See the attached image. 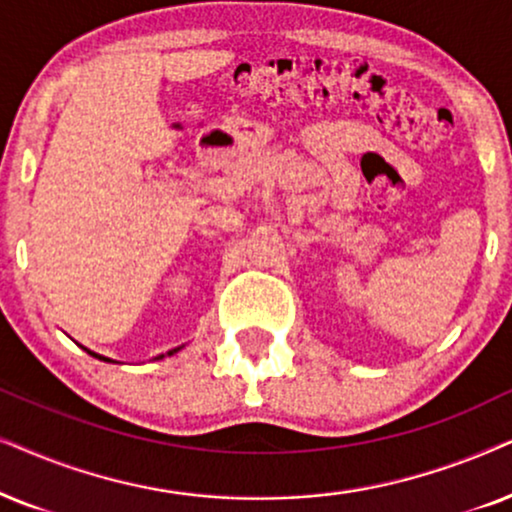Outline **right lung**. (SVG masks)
Returning a JSON list of instances; mask_svg holds the SVG:
<instances>
[{
	"label": "right lung",
	"instance_id": "obj_1",
	"mask_svg": "<svg viewBox=\"0 0 512 512\" xmlns=\"http://www.w3.org/2000/svg\"><path fill=\"white\" fill-rule=\"evenodd\" d=\"M86 351H88V349H86ZM177 351H180V346H177V349H173V351H168V356H173V353H177ZM88 353H91L93 358L105 360V363H114V360H109V358H105V356H98V353H93V351H88ZM159 358H163V356H159ZM159 358H156V360H159Z\"/></svg>",
	"mask_w": 512,
	"mask_h": 512
}]
</instances>
